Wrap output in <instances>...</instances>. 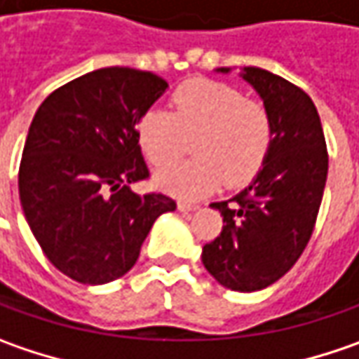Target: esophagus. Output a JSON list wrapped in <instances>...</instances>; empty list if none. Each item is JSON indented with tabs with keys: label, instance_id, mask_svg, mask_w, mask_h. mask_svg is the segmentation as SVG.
<instances>
[{
	"label": "esophagus",
	"instance_id": "34e87169",
	"mask_svg": "<svg viewBox=\"0 0 359 359\" xmlns=\"http://www.w3.org/2000/svg\"><path fill=\"white\" fill-rule=\"evenodd\" d=\"M179 210L180 212H193V210L198 209V205H195V203H187V201H179Z\"/></svg>",
	"mask_w": 359,
	"mask_h": 359
}]
</instances>
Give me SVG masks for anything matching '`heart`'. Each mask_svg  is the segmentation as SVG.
Listing matches in <instances>:
<instances>
[{
    "mask_svg": "<svg viewBox=\"0 0 359 359\" xmlns=\"http://www.w3.org/2000/svg\"><path fill=\"white\" fill-rule=\"evenodd\" d=\"M175 112L149 110L138 122V142L147 158L166 164L195 140L198 158L156 170L154 182L168 195L198 198L223 180L241 187L263 166L273 144V120L257 100L223 82L195 78L172 94Z\"/></svg>",
    "mask_w": 359,
    "mask_h": 359,
    "instance_id": "heart-1",
    "label": "heart"
}]
</instances>
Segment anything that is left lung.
<instances>
[{
	"label": "left lung",
	"instance_id": "1",
	"mask_svg": "<svg viewBox=\"0 0 359 359\" xmlns=\"http://www.w3.org/2000/svg\"><path fill=\"white\" fill-rule=\"evenodd\" d=\"M241 78L271 114L273 144L249 187L210 205L223 217V231L201 257L223 287L251 293L273 285L302 257L320 212L327 149L318 108L302 88L253 66Z\"/></svg>",
	"mask_w": 359,
	"mask_h": 359
}]
</instances>
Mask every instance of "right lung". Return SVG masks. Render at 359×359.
<instances>
[{
    "label": "right lung",
    "mask_w": 359,
    "mask_h": 359,
    "mask_svg": "<svg viewBox=\"0 0 359 359\" xmlns=\"http://www.w3.org/2000/svg\"><path fill=\"white\" fill-rule=\"evenodd\" d=\"M168 84L152 72L100 68L41 102L20 164L25 221L55 269L84 285L134 267L154 221L177 203L136 195L149 179L138 122Z\"/></svg>",
    "instance_id": "add662e5"
}]
</instances>
